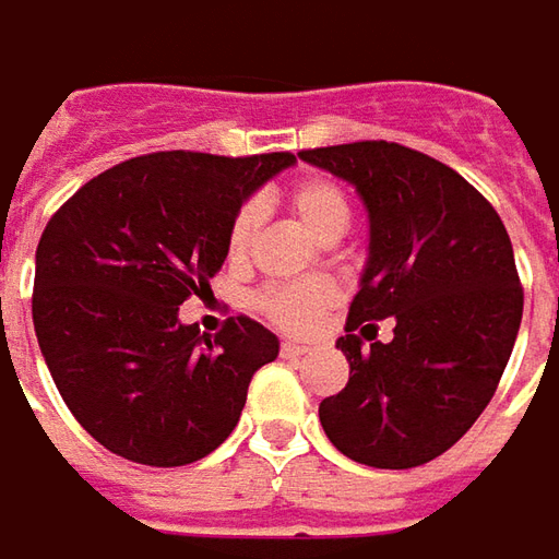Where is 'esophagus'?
I'll return each mask as SVG.
<instances>
[{
  "label": "esophagus",
  "instance_id": "esophagus-1",
  "mask_svg": "<svg viewBox=\"0 0 559 559\" xmlns=\"http://www.w3.org/2000/svg\"><path fill=\"white\" fill-rule=\"evenodd\" d=\"M306 353H309V346H299V343H290V340L281 343V356L284 358H302Z\"/></svg>",
  "mask_w": 559,
  "mask_h": 559
}]
</instances>
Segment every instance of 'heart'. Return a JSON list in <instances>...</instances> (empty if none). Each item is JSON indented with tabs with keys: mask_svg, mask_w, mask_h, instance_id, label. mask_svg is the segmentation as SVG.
Masks as SVG:
<instances>
[{
	"mask_svg": "<svg viewBox=\"0 0 559 559\" xmlns=\"http://www.w3.org/2000/svg\"><path fill=\"white\" fill-rule=\"evenodd\" d=\"M290 210L297 219L316 235L318 241H340L349 228V201L337 185L328 179H299L290 194ZM262 213L257 203H243L228 225V260L243 262L250 257L257 235H260ZM340 299V290L328 281H297V284H275L257 297V309L275 328L287 334H306L316 321Z\"/></svg>",
	"mask_w": 559,
	"mask_h": 559,
	"instance_id": "obj_1",
	"label": "heart"
}]
</instances>
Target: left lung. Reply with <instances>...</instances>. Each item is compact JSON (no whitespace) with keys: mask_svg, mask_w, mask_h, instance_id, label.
<instances>
[{"mask_svg":"<svg viewBox=\"0 0 559 559\" xmlns=\"http://www.w3.org/2000/svg\"><path fill=\"white\" fill-rule=\"evenodd\" d=\"M356 185L371 257L337 349L349 383L318 405L346 457L408 471L449 452L486 412L523 318V284L501 216L464 176L395 142L299 151ZM393 317L390 344L355 328Z\"/></svg>","mask_w":559,"mask_h":559,"instance_id":"obj_1","label":"left lung"}]
</instances>
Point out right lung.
Masks as SVG:
<instances>
[{
  "label": "right lung",
  "instance_id": "obj_1",
  "mask_svg": "<svg viewBox=\"0 0 559 559\" xmlns=\"http://www.w3.org/2000/svg\"><path fill=\"white\" fill-rule=\"evenodd\" d=\"M290 164V151L142 154L88 179L49 219L33 328L70 414L107 452L182 467L238 427L278 337L247 316L206 337L179 306L210 290L243 198Z\"/></svg>",
  "mask_w": 559,
  "mask_h": 559
}]
</instances>
